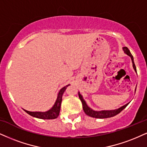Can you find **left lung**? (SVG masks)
<instances>
[{"label":"left lung","mask_w":147,"mask_h":147,"mask_svg":"<svg viewBox=\"0 0 147 147\" xmlns=\"http://www.w3.org/2000/svg\"><path fill=\"white\" fill-rule=\"evenodd\" d=\"M123 50L125 53L127 54L128 56H129V57H131L132 63H133L134 69L136 71V67L134 62V57L133 56L131 55V52H129V49L127 48V47H124ZM78 95H79L80 99V101H82V108H83V110H84V112H85V114H86V115L89 116V117L97 118V119H106V118H110V117H114V116L117 115L119 113H120V112L122 111L124 108H125L126 106L129 104V103H128V104H125V106L121 107V108H119V109L114 110H104V111H99V112L94 111V110L90 109V108H88V106L86 104V102H85L84 99H83L82 95H81L79 93H78Z\"/></svg>","instance_id":"left-lung-1"}]
</instances>
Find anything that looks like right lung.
<instances>
[{
    "label": "right lung",
    "instance_id": "1",
    "mask_svg": "<svg viewBox=\"0 0 147 147\" xmlns=\"http://www.w3.org/2000/svg\"><path fill=\"white\" fill-rule=\"evenodd\" d=\"M68 86H69V84L67 85L66 86H64V87L61 88L59 92V94H58L57 99L56 101L55 104H54V106L48 111L45 112H29L27 111V110H25L24 111L28 113V115L33 117L38 118V119H57V118L59 117L60 110H61V101H62V96L63 93L65 92V89H66L67 87Z\"/></svg>",
    "mask_w": 147,
    "mask_h": 147
}]
</instances>
